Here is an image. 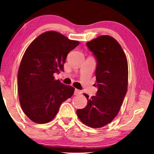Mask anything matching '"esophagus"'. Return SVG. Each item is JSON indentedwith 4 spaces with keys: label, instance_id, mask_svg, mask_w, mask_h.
Masks as SVG:
<instances>
[{
    "label": "esophagus",
    "instance_id": "esophagus-1",
    "mask_svg": "<svg viewBox=\"0 0 154 154\" xmlns=\"http://www.w3.org/2000/svg\"><path fill=\"white\" fill-rule=\"evenodd\" d=\"M82 94V91L78 89H75V92H74V94L75 95H79V94Z\"/></svg>",
    "mask_w": 154,
    "mask_h": 154
}]
</instances>
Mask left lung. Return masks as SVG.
Masks as SVG:
<instances>
[{
  "label": "left lung",
  "instance_id": "left-lung-1",
  "mask_svg": "<svg viewBox=\"0 0 154 154\" xmlns=\"http://www.w3.org/2000/svg\"><path fill=\"white\" fill-rule=\"evenodd\" d=\"M97 59L95 70L97 95L89 97L77 116L88 127L102 128L119 113L128 90L127 57L116 40L110 35H100L86 43ZM94 84V85H95Z\"/></svg>",
  "mask_w": 154,
  "mask_h": 154
}]
</instances>
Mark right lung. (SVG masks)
<instances>
[{
    "label": "right lung",
    "instance_id": "obj_1",
    "mask_svg": "<svg viewBox=\"0 0 154 154\" xmlns=\"http://www.w3.org/2000/svg\"><path fill=\"white\" fill-rule=\"evenodd\" d=\"M79 43L50 31L26 48L18 71V94L23 111L34 123L51 121L61 104L73 95L74 88L54 79V73L64 71L67 54Z\"/></svg>",
    "mask_w": 154,
    "mask_h": 154
}]
</instances>
